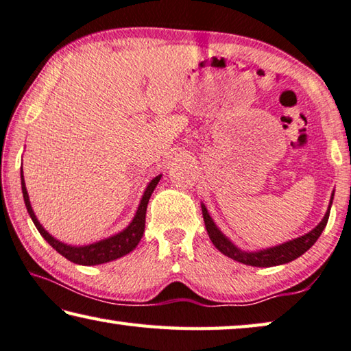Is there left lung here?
Masks as SVG:
<instances>
[{
	"label": "left lung",
	"instance_id": "obj_1",
	"mask_svg": "<svg viewBox=\"0 0 351 351\" xmlns=\"http://www.w3.org/2000/svg\"><path fill=\"white\" fill-rule=\"evenodd\" d=\"M332 198H335V192L331 193L330 204H328V209L324 215V219H322L320 223L317 225L314 230H311L309 232H306V234L300 236L297 239H292V241L280 243V245L263 248V250H254V252H245V250L234 245V243H232L230 239H228L223 232L219 230V226L214 223L213 217L209 215L208 209H206V206L203 203H202V210H203L206 231H208L209 239L213 241L215 248L219 250L220 253H223L225 256H228V258L234 259L237 263H242L245 265L275 267V265L287 264L291 263V261L300 258V256L308 252V250L314 245L317 239L320 237L322 231L325 230L328 219H330Z\"/></svg>",
	"mask_w": 351,
	"mask_h": 351
}]
</instances>
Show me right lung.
I'll return each mask as SVG.
<instances>
[{"mask_svg":"<svg viewBox=\"0 0 351 351\" xmlns=\"http://www.w3.org/2000/svg\"><path fill=\"white\" fill-rule=\"evenodd\" d=\"M160 176L162 175H158L148 182L145 192H143L142 195L141 203H138L134 219L131 220V223L128 225L123 231L117 232V234L110 237L101 239V241L98 242L88 243V245H80V247L69 245V243L58 241V239L49 234L45 228L40 225V221L37 220L34 209H32L31 202H29V195H27V191H26L23 167H21V192H23V199H25L27 214H29L32 221H34V225L38 230V232L42 234V237L45 239L56 252L62 254L64 258H66L75 264L98 265V264L110 263V261L119 259L121 256L132 252V250L138 245V242H141V239L143 236V231H145V215H147V206L149 202V197H152L153 191L156 189V186H158V182L160 181Z\"/></svg>","mask_w":351,"mask_h":351,"instance_id":"add662e5","label":"right lung"}]
</instances>
